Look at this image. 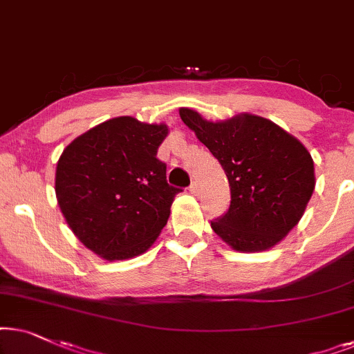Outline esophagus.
Wrapping results in <instances>:
<instances>
[{
    "instance_id": "esophagus-1",
    "label": "esophagus",
    "mask_w": 354,
    "mask_h": 354,
    "mask_svg": "<svg viewBox=\"0 0 354 354\" xmlns=\"http://www.w3.org/2000/svg\"><path fill=\"white\" fill-rule=\"evenodd\" d=\"M189 192H191V194H199V185H197L196 181H192V183H191V186H189Z\"/></svg>"
}]
</instances>
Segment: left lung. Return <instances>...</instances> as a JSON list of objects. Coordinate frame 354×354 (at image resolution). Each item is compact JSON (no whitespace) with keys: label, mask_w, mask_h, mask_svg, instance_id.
Masks as SVG:
<instances>
[{"label":"left lung","mask_w":354,"mask_h":354,"mask_svg":"<svg viewBox=\"0 0 354 354\" xmlns=\"http://www.w3.org/2000/svg\"><path fill=\"white\" fill-rule=\"evenodd\" d=\"M180 116L218 160L230 183V207L210 221L212 230L241 252L275 246L298 223L313 196L310 153L266 118L241 115L210 122L189 108H181Z\"/></svg>","instance_id":"8db88e82"}]
</instances>
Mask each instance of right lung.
<instances>
[{
  "mask_svg": "<svg viewBox=\"0 0 354 354\" xmlns=\"http://www.w3.org/2000/svg\"><path fill=\"white\" fill-rule=\"evenodd\" d=\"M165 124L120 116L95 126L63 150L55 189L69 228L106 261L139 256L167 225L174 196L157 150Z\"/></svg>",
  "mask_w": 354,
  "mask_h": 354,
  "instance_id": "1",
  "label": "right lung"
}]
</instances>
